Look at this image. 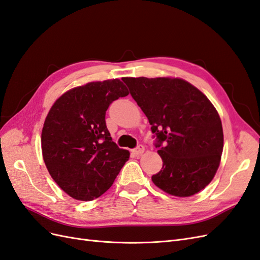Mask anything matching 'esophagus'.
<instances>
[{"label":"esophagus","mask_w":260,"mask_h":260,"mask_svg":"<svg viewBox=\"0 0 260 260\" xmlns=\"http://www.w3.org/2000/svg\"><path fill=\"white\" fill-rule=\"evenodd\" d=\"M145 151V147L143 145H138L135 149H133V153L135 155H140Z\"/></svg>","instance_id":"esophagus-1"}]
</instances>
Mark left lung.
<instances>
[{"label": "left lung", "mask_w": 260, "mask_h": 260, "mask_svg": "<svg viewBox=\"0 0 260 260\" xmlns=\"http://www.w3.org/2000/svg\"><path fill=\"white\" fill-rule=\"evenodd\" d=\"M151 125L163 166L152 175L170 195L189 197L208 185L220 165L223 131L212 103L180 78L123 77Z\"/></svg>", "instance_id": "left-lung-1"}]
</instances>
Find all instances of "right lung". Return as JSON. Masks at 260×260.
<instances>
[{
    "instance_id": "obj_1",
    "label": "right lung",
    "mask_w": 260,
    "mask_h": 260,
    "mask_svg": "<svg viewBox=\"0 0 260 260\" xmlns=\"http://www.w3.org/2000/svg\"><path fill=\"white\" fill-rule=\"evenodd\" d=\"M127 94L120 79L93 81L71 89L50 109L41 134L43 160L71 197H100L128 160V150L118 148L106 124L109 106Z\"/></svg>"
}]
</instances>
